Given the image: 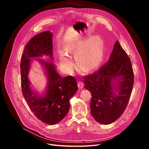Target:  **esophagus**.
<instances>
[{
	"label": "esophagus",
	"instance_id": "obj_1",
	"mask_svg": "<svg viewBox=\"0 0 149 149\" xmlns=\"http://www.w3.org/2000/svg\"><path fill=\"white\" fill-rule=\"evenodd\" d=\"M78 88H79L80 89H82L83 88V82H81L80 81L78 82Z\"/></svg>",
	"mask_w": 149,
	"mask_h": 149
}]
</instances>
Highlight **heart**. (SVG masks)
<instances>
[{
  "instance_id": "obj_1",
  "label": "heart",
  "mask_w": 149,
  "mask_h": 149,
  "mask_svg": "<svg viewBox=\"0 0 149 149\" xmlns=\"http://www.w3.org/2000/svg\"><path fill=\"white\" fill-rule=\"evenodd\" d=\"M65 52H60V61L61 65L67 69L73 66L72 60L67 55H74L78 65L84 71H89L100 63L102 56V41L98 36H93L86 42L84 40H74L68 43Z\"/></svg>"
}]
</instances>
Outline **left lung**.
Wrapping results in <instances>:
<instances>
[{"mask_svg": "<svg viewBox=\"0 0 149 149\" xmlns=\"http://www.w3.org/2000/svg\"><path fill=\"white\" fill-rule=\"evenodd\" d=\"M134 79L130 60L117 40L107 62L84 78V88L92 94L91 115L96 121L109 124L123 114L131 95Z\"/></svg>", "mask_w": 149, "mask_h": 149, "instance_id": "obj_1", "label": "left lung"}]
</instances>
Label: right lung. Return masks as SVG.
<instances>
[{
    "label": "right lung",
    "mask_w": 149,
    "mask_h": 149,
    "mask_svg": "<svg viewBox=\"0 0 149 149\" xmlns=\"http://www.w3.org/2000/svg\"><path fill=\"white\" fill-rule=\"evenodd\" d=\"M52 37L50 31H46L31 38L25 46L20 63L23 95L37 118L49 125L57 124L65 118L70 108L69 100L78 89L74 77H61L53 62L39 58L46 56L54 60ZM33 58L42 65L47 77V87L42 95L33 90L28 78Z\"/></svg>",
    "instance_id": "1"
}]
</instances>
